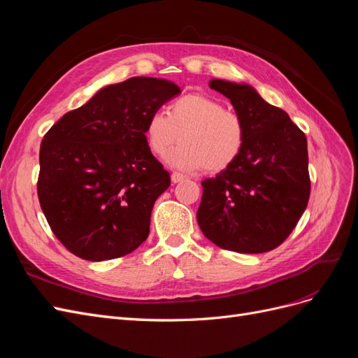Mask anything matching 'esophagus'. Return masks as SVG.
<instances>
[{
    "instance_id": "34e87169",
    "label": "esophagus",
    "mask_w": 358,
    "mask_h": 358,
    "mask_svg": "<svg viewBox=\"0 0 358 358\" xmlns=\"http://www.w3.org/2000/svg\"><path fill=\"white\" fill-rule=\"evenodd\" d=\"M183 179H185V176L180 175V173H178V171H173V173H171V182H173V183H178V182H180V180H183Z\"/></svg>"
}]
</instances>
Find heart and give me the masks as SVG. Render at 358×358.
<instances>
[{
  "instance_id": "obj_1",
  "label": "heart",
  "mask_w": 358,
  "mask_h": 358,
  "mask_svg": "<svg viewBox=\"0 0 358 358\" xmlns=\"http://www.w3.org/2000/svg\"><path fill=\"white\" fill-rule=\"evenodd\" d=\"M145 136L149 150L158 158H164L180 136L182 145L169 157L170 166L220 173L242 154L246 127L243 119L225 110L221 101L209 95L187 94L169 106V115H150Z\"/></svg>"
}]
</instances>
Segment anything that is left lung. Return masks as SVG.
<instances>
[{
	"mask_svg": "<svg viewBox=\"0 0 358 358\" xmlns=\"http://www.w3.org/2000/svg\"><path fill=\"white\" fill-rule=\"evenodd\" d=\"M246 127L242 154L216 178L201 182L197 221L203 234L241 254L272 251L305 212L310 179L308 142L287 112L264 101L246 83L213 79Z\"/></svg>",
	"mask_w": 358,
	"mask_h": 358,
	"instance_id": "obj_1",
	"label": "left lung"
}]
</instances>
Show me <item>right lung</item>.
<instances>
[{
    "label": "right lung",
    "mask_w": 358,
    "mask_h": 358,
    "mask_svg": "<svg viewBox=\"0 0 358 358\" xmlns=\"http://www.w3.org/2000/svg\"><path fill=\"white\" fill-rule=\"evenodd\" d=\"M178 94V85L155 78L109 85L43 137L40 206L76 257L113 259L148 239L150 212L170 175L148 148L146 121Z\"/></svg>",
    "instance_id": "add662e5"
}]
</instances>
